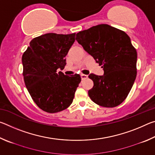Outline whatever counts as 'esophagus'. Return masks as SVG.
<instances>
[{"mask_svg": "<svg viewBox=\"0 0 155 155\" xmlns=\"http://www.w3.org/2000/svg\"><path fill=\"white\" fill-rule=\"evenodd\" d=\"M81 78H82V80H84V79H86V78H88V76L86 75V74H81Z\"/></svg>", "mask_w": 155, "mask_h": 155, "instance_id": "esophagus-1", "label": "esophagus"}]
</instances>
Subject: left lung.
Instances as JSON below:
<instances>
[{"label": "left lung", "mask_w": 155, "mask_h": 155, "mask_svg": "<svg viewBox=\"0 0 155 155\" xmlns=\"http://www.w3.org/2000/svg\"><path fill=\"white\" fill-rule=\"evenodd\" d=\"M76 40L104 70L102 76L89 75L94 82L88 91L90 98L102 107L119 105L127 97L137 76V54L129 36L103 24L78 32Z\"/></svg>", "instance_id": "left-lung-1"}]
</instances>
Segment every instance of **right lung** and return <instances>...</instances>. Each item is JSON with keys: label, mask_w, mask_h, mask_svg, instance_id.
I'll return each mask as SVG.
<instances>
[{"label": "right lung", "mask_w": 155, "mask_h": 155, "mask_svg": "<svg viewBox=\"0 0 155 155\" xmlns=\"http://www.w3.org/2000/svg\"><path fill=\"white\" fill-rule=\"evenodd\" d=\"M75 34L46 33L33 39L22 57L23 77L33 101L41 109L57 113L72 104L81 81L75 74L65 75V56L75 41Z\"/></svg>", "instance_id": "1"}]
</instances>
